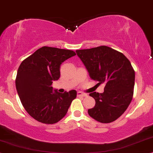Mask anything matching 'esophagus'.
<instances>
[{"label":"esophagus","mask_w":153,"mask_h":153,"mask_svg":"<svg viewBox=\"0 0 153 153\" xmlns=\"http://www.w3.org/2000/svg\"><path fill=\"white\" fill-rule=\"evenodd\" d=\"M77 97H87L86 94H83L82 92H77Z\"/></svg>","instance_id":"esophagus-1"}]
</instances>
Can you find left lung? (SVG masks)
I'll list each match as a JSON object with an SVG mask.
<instances>
[{
  "instance_id": "1",
  "label": "left lung",
  "mask_w": 153,
  "mask_h": 153,
  "mask_svg": "<svg viewBox=\"0 0 153 153\" xmlns=\"http://www.w3.org/2000/svg\"><path fill=\"white\" fill-rule=\"evenodd\" d=\"M76 52L92 79L105 85L103 93L89 94L96 104L88 109V115L101 123L114 122L125 112L133 99L134 69L123 54L108 46Z\"/></svg>"
}]
</instances>
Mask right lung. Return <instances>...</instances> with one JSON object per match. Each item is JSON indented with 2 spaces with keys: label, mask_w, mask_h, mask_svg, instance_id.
<instances>
[{
  "label": "right lung",
  "mask_w": 153,
  "mask_h": 153,
  "mask_svg": "<svg viewBox=\"0 0 153 153\" xmlns=\"http://www.w3.org/2000/svg\"><path fill=\"white\" fill-rule=\"evenodd\" d=\"M75 52L44 46L25 59L18 68L16 86L22 105L31 117L45 124H54L67 114L76 91L52 93L53 81L60 77L62 62Z\"/></svg>",
  "instance_id": "add662e5"
}]
</instances>
